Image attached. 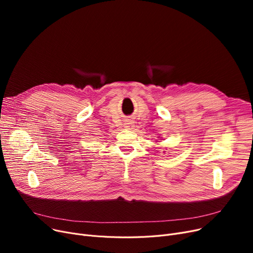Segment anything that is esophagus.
<instances>
[{
    "label": "esophagus",
    "instance_id": "34e87169",
    "mask_svg": "<svg viewBox=\"0 0 253 253\" xmlns=\"http://www.w3.org/2000/svg\"><path fill=\"white\" fill-rule=\"evenodd\" d=\"M133 125H134V122L131 121V120H128V121H126V123H125V127L129 128V129L133 127Z\"/></svg>",
    "mask_w": 253,
    "mask_h": 253
}]
</instances>
